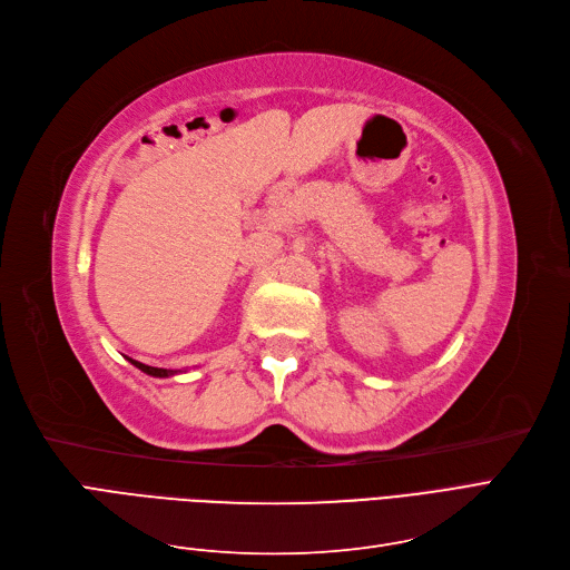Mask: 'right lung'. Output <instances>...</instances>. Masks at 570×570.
Here are the masks:
<instances>
[{
	"label": "right lung",
	"instance_id": "add662e5",
	"mask_svg": "<svg viewBox=\"0 0 570 570\" xmlns=\"http://www.w3.org/2000/svg\"><path fill=\"white\" fill-rule=\"evenodd\" d=\"M136 368H140L142 373H147V375H155V377H168V375H176L178 371H171V368H155V366H147V364H140V362H136V360H129Z\"/></svg>",
	"mask_w": 570,
	"mask_h": 570
}]
</instances>
